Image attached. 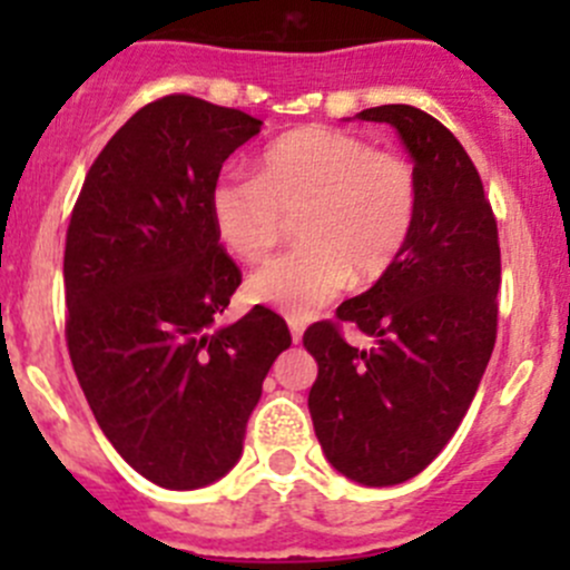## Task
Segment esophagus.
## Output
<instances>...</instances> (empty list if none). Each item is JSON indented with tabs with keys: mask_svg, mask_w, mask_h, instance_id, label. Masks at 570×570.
Segmentation results:
<instances>
[{
	"mask_svg": "<svg viewBox=\"0 0 570 570\" xmlns=\"http://www.w3.org/2000/svg\"><path fill=\"white\" fill-rule=\"evenodd\" d=\"M286 322H289V333H292V342H301V336H303V327H306V322H303V320H297V317H289V320H286Z\"/></svg>",
	"mask_w": 570,
	"mask_h": 570,
	"instance_id": "34e87169",
	"label": "esophagus"
}]
</instances>
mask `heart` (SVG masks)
Listing matches in <instances>:
<instances>
[{
	"label": "heart",
	"instance_id": "obj_1",
	"mask_svg": "<svg viewBox=\"0 0 570 570\" xmlns=\"http://www.w3.org/2000/svg\"><path fill=\"white\" fill-rule=\"evenodd\" d=\"M419 206L411 163L364 137L306 126L262 154L258 176L228 174L209 215L228 253L262 262L297 217V245L250 275L248 297L289 317H312L350 278L381 281L405 250Z\"/></svg>",
	"mask_w": 570,
	"mask_h": 570
}]
</instances>
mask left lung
Masks as SVG:
<instances>
[{
    "label": "left lung",
    "instance_id": "1",
    "mask_svg": "<svg viewBox=\"0 0 570 570\" xmlns=\"http://www.w3.org/2000/svg\"><path fill=\"white\" fill-rule=\"evenodd\" d=\"M355 118L400 135L419 184L416 220L394 267L336 312L375 347L347 344L333 322L308 327L303 347L320 370L308 411L327 463L386 488L428 469L463 422L497 342L502 258L480 174L444 124L411 105Z\"/></svg>",
    "mask_w": 570,
    "mask_h": 570
}]
</instances>
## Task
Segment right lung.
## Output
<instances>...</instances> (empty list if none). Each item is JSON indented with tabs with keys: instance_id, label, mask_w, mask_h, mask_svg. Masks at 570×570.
I'll return each mask as SVG.
<instances>
[{
	"instance_id": "1",
	"label": "right lung",
	"mask_w": 570,
	"mask_h": 570,
	"mask_svg": "<svg viewBox=\"0 0 570 570\" xmlns=\"http://www.w3.org/2000/svg\"><path fill=\"white\" fill-rule=\"evenodd\" d=\"M262 131L243 109L165 96L137 109L85 176L68 223L66 338L96 422L137 474L170 491L217 482L289 327L256 306L217 325L239 267L209 193Z\"/></svg>"
}]
</instances>
